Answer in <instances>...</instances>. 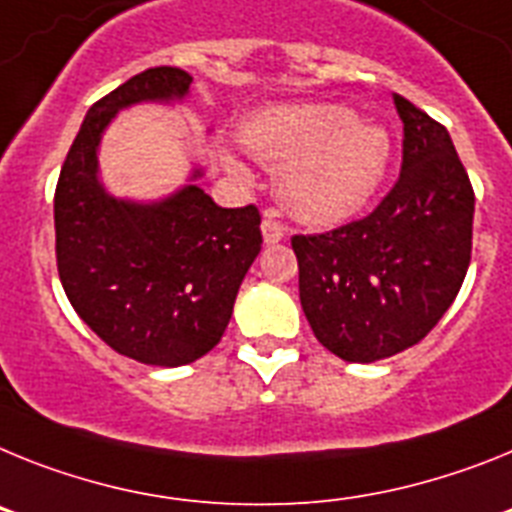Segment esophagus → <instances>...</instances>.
Wrapping results in <instances>:
<instances>
[{"label": "esophagus", "instance_id": "obj_1", "mask_svg": "<svg viewBox=\"0 0 512 512\" xmlns=\"http://www.w3.org/2000/svg\"><path fill=\"white\" fill-rule=\"evenodd\" d=\"M283 234H286V229H283L281 221H275L273 213H265V219H262V239L268 244H275L281 242Z\"/></svg>", "mask_w": 512, "mask_h": 512}]
</instances>
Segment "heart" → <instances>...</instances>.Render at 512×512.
Returning a JSON list of instances; mask_svg holds the SVG:
<instances>
[{"label": "heart", "instance_id": "1", "mask_svg": "<svg viewBox=\"0 0 512 512\" xmlns=\"http://www.w3.org/2000/svg\"><path fill=\"white\" fill-rule=\"evenodd\" d=\"M257 159L281 164L278 195L299 219L337 224L368 203L389 162V133L355 121L342 105H288L257 115L242 131ZM242 175V164L226 157Z\"/></svg>", "mask_w": 512, "mask_h": 512}]
</instances>
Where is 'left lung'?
<instances>
[{"instance_id":"obj_1","label":"left lung","mask_w":512,"mask_h":512,"mask_svg":"<svg viewBox=\"0 0 512 512\" xmlns=\"http://www.w3.org/2000/svg\"><path fill=\"white\" fill-rule=\"evenodd\" d=\"M402 172L368 216L296 234L301 309L348 363L412 348L453 304L471 260L474 190L446 128L402 95Z\"/></svg>"}]
</instances>
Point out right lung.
Masks as SVG:
<instances>
[{"instance_id": "add662e5", "label": "right lung", "mask_w": 512, "mask_h": 512, "mask_svg": "<svg viewBox=\"0 0 512 512\" xmlns=\"http://www.w3.org/2000/svg\"><path fill=\"white\" fill-rule=\"evenodd\" d=\"M190 82L177 66H154L97 100L53 198L56 265L71 306L115 353L146 366H185L219 345L262 244L255 206L221 208L198 185L133 203L97 177V146L115 113L182 100Z\"/></svg>"}]
</instances>
